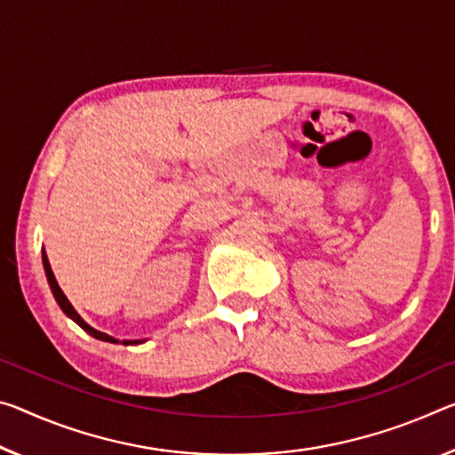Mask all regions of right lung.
I'll list each match as a JSON object with an SVG mask.
<instances>
[{
    "mask_svg": "<svg viewBox=\"0 0 455 455\" xmlns=\"http://www.w3.org/2000/svg\"><path fill=\"white\" fill-rule=\"evenodd\" d=\"M42 263H44V271H46V277H48V283H50V290H52V293H54V298H56V301H59V306L62 307V312L68 315V318H72L75 320L78 326H81L84 331H89L91 336H95V338H99V340H105V342H117L115 340V338H111L109 334H103V331H99V330H95V328H91L89 323H86L81 315L76 314V309L70 306V301L67 299V295L62 293V290L59 287V283H56V279H54V273H52V269H50V263H48V257H46V253H42ZM124 344H140V340H124Z\"/></svg>",
    "mask_w": 455,
    "mask_h": 455,
    "instance_id": "1",
    "label": "right lung"
}]
</instances>
